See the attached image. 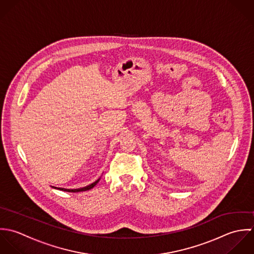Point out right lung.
Listing matches in <instances>:
<instances>
[{
    "label": "right lung",
    "mask_w": 254,
    "mask_h": 254,
    "mask_svg": "<svg viewBox=\"0 0 254 254\" xmlns=\"http://www.w3.org/2000/svg\"><path fill=\"white\" fill-rule=\"evenodd\" d=\"M100 181V179H98L96 182H94L93 184L87 186V187H84V188H80V189H74V190H68V189H63V188H56V187H53L54 189H57V190H63V191H67V192H79V191H85V190H89L91 189H93L97 184L98 182Z\"/></svg>",
    "instance_id": "obj_1"
}]
</instances>
